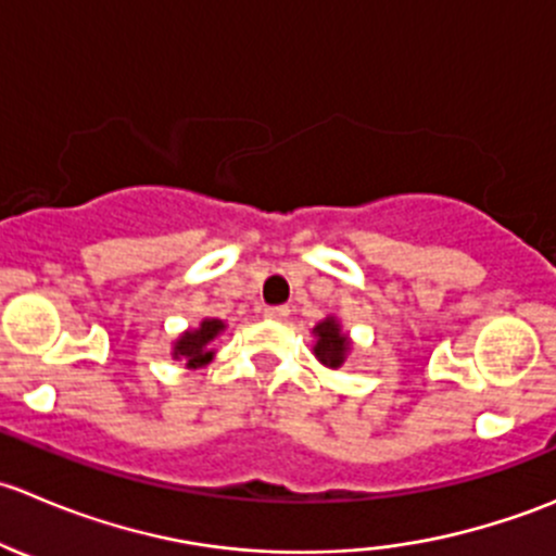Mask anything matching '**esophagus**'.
<instances>
[{"label": "esophagus", "mask_w": 556, "mask_h": 556, "mask_svg": "<svg viewBox=\"0 0 556 556\" xmlns=\"http://www.w3.org/2000/svg\"><path fill=\"white\" fill-rule=\"evenodd\" d=\"M265 316L270 318V321H286V318H289V307H283V305H278V307H267Z\"/></svg>", "instance_id": "1"}]
</instances>
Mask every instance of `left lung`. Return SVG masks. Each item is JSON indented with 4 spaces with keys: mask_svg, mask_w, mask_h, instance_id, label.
<instances>
[{
    "mask_svg": "<svg viewBox=\"0 0 556 556\" xmlns=\"http://www.w3.org/2000/svg\"><path fill=\"white\" fill-rule=\"evenodd\" d=\"M313 332L318 334L316 349H313V354L318 356V362H324V365H329V367L343 365L345 351H349V338L340 332L338 321H334V318H327V321L318 324Z\"/></svg>",
    "mask_w": 556,
    "mask_h": 556,
    "instance_id": "1",
    "label": "left lung"
}]
</instances>
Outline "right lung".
Masks as SVG:
<instances>
[{"label":"right lung","mask_w":556,"mask_h":556,"mask_svg":"<svg viewBox=\"0 0 556 556\" xmlns=\"http://www.w3.org/2000/svg\"><path fill=\"white\" fill-rule=\"evenodd\" d=\"M224 329L218 318H205L197 329L184 332V338L175 343V359H184L186 367H202L213 359V338Z\"/></svg>","instance_id":"obj_1"}]
</instances>
